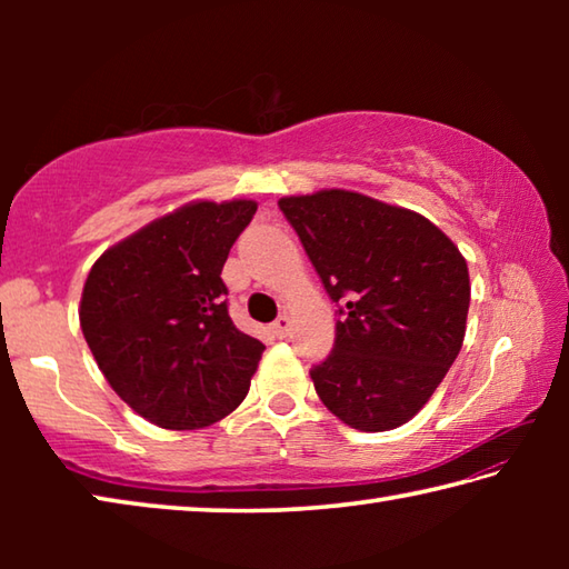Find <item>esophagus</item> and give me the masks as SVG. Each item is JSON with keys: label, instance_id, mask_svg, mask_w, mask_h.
<instances>
[{"label": "esophagus", "instance_id": "esophagus-1", "mask_svg": "<svg viewBox=\"0 0 569 569\" xmlns=\"http://www.w3.org/2000/svg\"><path fill=\"white\" fill-rule=\"evenodd\" d=\"M291 316H288V313H281V316H278V319L273 321V333L278 336V339H286V336L288 333H291Z\"/></svg>", "mask_w": 569, "mask_h": 569}]
</instances>
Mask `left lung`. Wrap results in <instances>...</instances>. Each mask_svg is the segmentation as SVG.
Masks as SVG:
<instances>
[{
	"label": "left lung",
	"instance_id": "1",
	"mask_svg": "<svg viewBox=\"0 0 569 569\" xmlns=\"http://www.w3.org/2000/svg\"><path fill=\"white\" fill-rule=\"evenodd\" d=\"M278 208L339 303L333 351L311 369L316 393L351 429L401 427L465 341V256L431 220L353 190L288 196Z\"/></svg>",
	"mask_w": 569,
	"mask_h": 569
}]
</instances>
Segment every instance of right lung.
Wrapping results in <instances>:
<instances>
[{"label":"right lung","instance_id":"add662e5","mask_svg":"<svg viewBox=\"0 0 569 569\" xmlns=\"http://www.w3.org/2000/svg\"><path fill=\"white\" fill-rule=\"evenodd\" d=\"M256 200H192L104 250L80 326L114 393L160 429H203L238 409L266 346L236 329L220 271Z\"/></svg>","mask_w":569,"mask_h":569}]
</instances>
